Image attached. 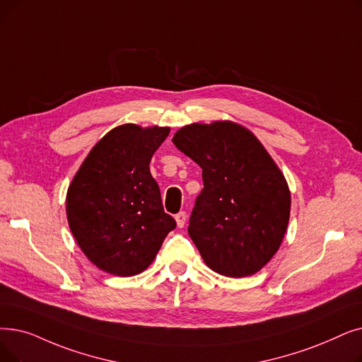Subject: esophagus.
<instances>
[{"label": "esophagus", "mask_w": 362, "mask_h": 362, "mask_svg": "<svg viewBox=\"0 0 362 362\" xmlns=\"http://www.w3.org/2000/svg\"><path fill=\"white\" fill-rule=\"evenodd\" d=\"M186 213L185 211H180V213H177L176 214V223H177V228H183L185 226V223H186Z\"/></svg>", "instance_id": "1"}]
</instances>
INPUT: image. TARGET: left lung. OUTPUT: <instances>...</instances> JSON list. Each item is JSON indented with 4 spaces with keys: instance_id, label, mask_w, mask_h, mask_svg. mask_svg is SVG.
<instances>
[{
    "instance_id": "obj_1",
    "label": "left lung",
    "mask_w": 362,
    "mask_h": 362,
    "mask_svg": "<svg viewBox=\"0 0 362 362\" xmlns=\"http://www.w3.org/2000/svg\"><path fill=\"white\" fill-rule=\"evenodd\" d=\"M173 144L202 168L187 233L204 262L230 278L259 272L287 232L284 175L259 139L232 121L185 125Z\"/></svg>"
}]
</instances>
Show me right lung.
Wrapping results in <instances>:
<instances>
[{"mask_svg": "<svg viewBox=\"0 0 362 362\" xmlns=\"http://www.w3.org/2000/svg\"><path fill=\"white\" fill-rule=\"evenodd\" d=\"M170 127L124 124L87 155L66 195L71 232L99 269L133 276L153 262L176 220L163 209L149 163Z\"/></svg>", "mask_w": 362, "mask_h": 362, "instance_id": "1", "label": "right lung"}]
</instances>
